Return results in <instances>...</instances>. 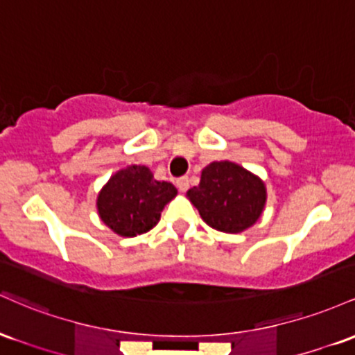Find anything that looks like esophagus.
Segmentation results:
<instances>
[{"mask_svg":"<svg viewBox=\"0 0 355 355\" xmlns=\"http://www.w3.org/2000/svg\"><path fill=\"white\" fill-rule=\"evenodd\" d=\"M176 186L179 188V191H181V193H186V191L189 189V178L188 176L179 178L176 181Z\"/></svg>","mask_w":355,"mask_h":355,"instance_id":"1","label":"esophagus"}]
</instances>
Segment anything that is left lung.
<instances>
[{
	"instance_id": "8db88e82",
	"label": "left lung",
	"mask_w": 355,
	"mask_h": 355,
	"mask_svg": "<svg viewBox=\"0 0 355 355\" xmlns=\"http://www.w3.org/2000/svg\"><path fill=\"white\" fill-rule=\"evenodd\" d=\"M202 221L223 233H241L261 216L266 202L265 182L230 161L211 162L201 181L188 191Z\"/></svg>"
}]
</instances>
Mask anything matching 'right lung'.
I'll list each match as a JSON object with an SVG mask.
<instances>
[{
  "mask_svg": "<svg viewBox=\"0 0 355 355\" xmlns=\"http://www.w3.org/2000/svg\"><path fill=\"white\" fill-rule=\"evenodd\" d=\"M176 194L178 189L171 182L154 179L149 167L127 166L101 189L97 211L114 233L134 238L157 225L164 206Z\"/></svg>",
  "mask_w": 355,
  "mask_h": 355,
  "instance_id": "add662e5",
  "label": "right lung"
}]
</instances>
